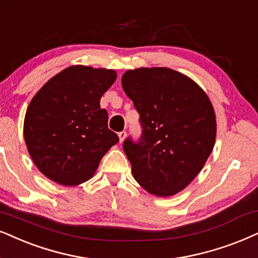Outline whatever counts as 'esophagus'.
<instances>
[{"instance_id":"esophagus-1","label":"esophagus","mask_w":258,"mask_h":258,"mask_svg":"<svg viewBox=\"0 0 258 258\" xmlns=\"http://www.w3.org/2000/svg\"><path fill=\"white\" fill-rule=\"evenodd\" d=\"M119 140H120V143H122L123 142V139L126 138V132L125 131H121V132H119Z\"/></svg>"}]
</instances>
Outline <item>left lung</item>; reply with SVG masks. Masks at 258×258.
Here are the masks:
<instances>
[{
    "label": "left lung",
    "mask_w": 258,
    "mask_h": 258,
    "mask_svg": "<svg viewBox=\"0 0 258 258\" xmlns=\"http://www.w3.org/2000/svg\"><path fill=\"white\" fill-rule=\"evenodd\" d=\"M133 101L142 136L122 148L135 180L149 193L171 197L187 187L216 142V114L194 81L168 68L128 70L121 78Z\"/></svg>",
    "instance_id": "left-lung-1"
}]
</instances>
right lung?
I'll return each instance as SVG.
<instances>
[{
  "label": "right lung",
  "mask_w": 258,
  "mask_h": 258,
  "mask_svg": "<svg viewBox=\"0 0 258 258\" xmlns=\"http://www.w3.org/2000/svg\"><path fill=\"white\" fill-rule=\"evenodd\" d=\"M116 80L114 70L74 65L35 94L24 136L37 168L50 180L77 185L89 180L105 153L119 142L108 128L101 96Z\"/></svg>",
  "instance_id": "right-lung-1"
}]
</instances>
